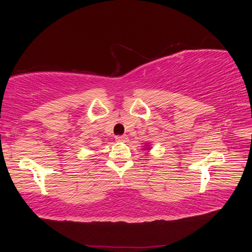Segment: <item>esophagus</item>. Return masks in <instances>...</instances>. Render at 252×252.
<instances>
[{
  "label": "esophagus",
  "instance_id": "obj_1",
  "mask_svg": "<svg viewBox=\"0 0 252 252\" xmlns=\"http://www.w3.org/2000/svg\"><path fill=\"white\" fill-rule=\"evenodd\" d=\"M116 140L118 142H126L127 140V136L126 135H117Z\"/></svg>",
  "mask_w": 252,
  "mask_h": 252
}]
</instances>
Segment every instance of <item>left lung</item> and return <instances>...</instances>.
Segmentation results:
<instances>
[{"label":"left lung","mask_w":252,"mask_h":252,"mask_svg":"<svg viewBox=\"0 0 252 252\" xmlns=\"http://www.w3.org/2000/svg\"><path fill=\"white\" fill-rule=\"evenodd\" d=\"M144 150H148V149H144Z\"/></svg>","instance_id":"obj_1"}]
</instances>
